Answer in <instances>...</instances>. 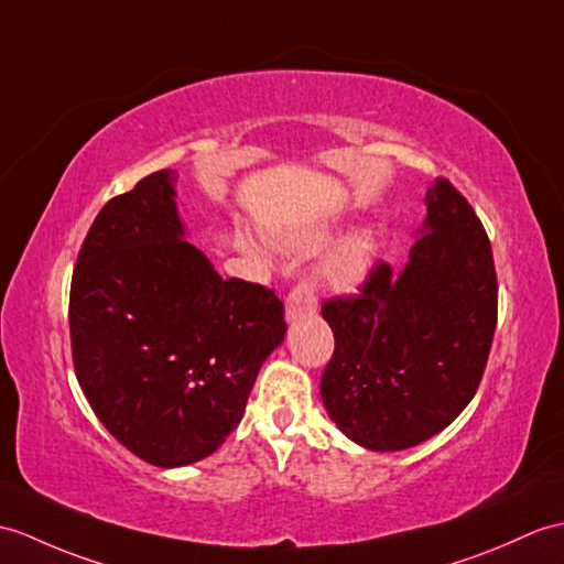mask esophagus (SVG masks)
Returning <instances> with one entry per match:
<instances>
[{"mask_svg":"<svg viewBox=\"0 0 564 564\" xmlns=\"http://www.w3.org/2000/svg\"><path fill=\"white\" fill-rule=\"evenodd\" d=\"M317 279L312 273L300 276L297 283L291 288V293L285 297V317L288 322H295L300 317H307L314 310H317Z\"/></svg>","mask_w":564,"mask_h":564,"instance_id":"1","label":"esophagus"}]
</instances>
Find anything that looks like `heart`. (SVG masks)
I'll list each match as a JSON object with an SVG mask.
<instances>
[{
    "label": "heart",
    "mask_w": 564,
    "mask_h": 564,
    "mask_svg": "<svg viewBox=\"0 0 564 564\" xmlns=\"http://www.w3.org/2000/svg\"><path fill=\"white\" fill-rule=\"evenodd\" d=\"M368 254H370L368 238H352L338 247V250L329 257V261H326V271H329V276L336 283H348L365 269Z\"/></svg>",
    "instance_id": "obj_1"
}]
</instances>
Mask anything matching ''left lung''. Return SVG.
Here are the masks:
<instances>
[{
    "label": "left lung",
    "mask_w": 564,
    "mask_h": 564,
    "mask_svg": "<svg viewBox=\"0 0 564 564\" xmlns=\"http://www.w3.org/2000/svg\"><path fill=\"white\" fill-rule=\"evenodd\" d=\"M425 232L394 276L377 261L356 295L322 305L334 352L322 399L344 435L375 452L437 435L476 397L497 324L488 232L447 177L427 189Z\"/></svg>",
    "instance_id": "8db88e82"
}]
</instances>
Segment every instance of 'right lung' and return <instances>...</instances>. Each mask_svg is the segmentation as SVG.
I'll list each match as a JSON object with an SVG mask.
<instances>
[{
	"label": "right lung",
	"instance_id": "add662e5",
	"mask_svg": "<svg viewBox=\"0 0 564 564\" xmlns=\"http://www.w3.org/2000/svg\"><path fill=\"white\" fill-rule=\"evenodd\" d=\"M173 182L159 170L100 208L69 291L74 372L90 409L163 468L226 442L285 334L271 288L220 279L182 238Z\"/></svg>",
	"mask_w": 564,
	"mask_h": 564
}]
</instances>
